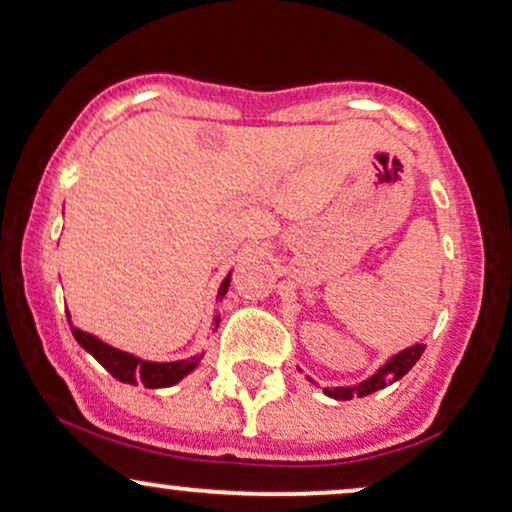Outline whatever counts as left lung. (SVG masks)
<instances>
[{"label": "left lung", "mask_w": 512, "mask_h": 512, "mask_svg": "<svg viewBox=\"0 0 512 512\" xmlns=\"http://www.w3.org/2000/svg\"><path fill=\"white\" fill-rule=\"evenodd\" d=\"M422 351H425V344H413L408 346V349H403L396 353V356H391L387 363L382 365L380 370L375 372V375H370L368 380L356 384V387H334V389H325V394L330 396V399H339V401H349L353 396H368L372 391L377 389H384L387 384L401 380L406 372L413 368L415 363L420 361Z\"/></svg>", "instance_id": "1"}]
</instances>
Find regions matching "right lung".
<instances>
[{"instance_id": "obj_1", "label": "right lung", "mask_w": 512, "mask_h": 512, "mask_svg": "<svg viewBox=\"0 0 512 512\" xmlns=\"http://www.w3.org/2000/svg\"><path fill=\"white\" fill-rule=\"evenodd\" d=\"M227 287H230V275L225 277L223 285L218 289V299H223ZM71 318V315H68ZM216 327H218V315L216 318ZM71 332L82 349L87 353H92L99 363L104 365L106 370L111 372L116 380L128 382V384H137L142 382L147 389H161V387H173L178 384L182 377L189 375L194 368H197L199 361L204 356H192L185 358V361H173V363H151V361H142V358L132 356V353H125L121 349H113V346L104 344L102 339H97L90 332H82L80 327L71 325Z\"/></svg>"}]
</instances>
